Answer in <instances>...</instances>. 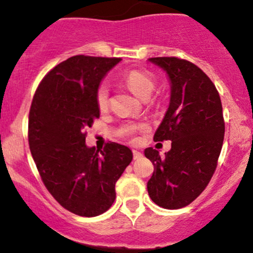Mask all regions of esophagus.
Listing matches in <instances>:
<instances>
[{"label":"esophagus","instance_id":"esophagus-1","mask_svg":"<svg viewBox=\"0 0 253 253\" xmlns=\"http://www.w3.org/2000/svg\"><path fill=\"white\" fill-rule=\"evenodd\" d=\"M141 157H143V153L139 152V151H136V150H133V158L139 159V158H141Z\"/></svg>","mask_w":253,"mask_h":253}]
</instances>
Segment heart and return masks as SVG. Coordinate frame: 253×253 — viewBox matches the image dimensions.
<instances>
[{"mask_svg": "<svg viewBox=\"0 0 253 253\" xmlns=\"http://www.w3.org/2000/svg\"><path fill=\"white\" fill-rule=\"evenodd\" d=\"M124 82L130 91L141 100H147L156 88V77L155 75L149 71L143 70H132L125 74ZM95 100L98 109L103 110L107 108L109 102V86L107 83H101L96 89ZM141 125H128L124 128L125 135H132L136 130L143 129Z\"/></svg>", "mask_w": 253, "mask_h": 253, "instance_id": "obj_1", "label": "heart"}]
</instances>
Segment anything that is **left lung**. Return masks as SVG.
Listing matches in <instances>:
<instances>
[{"label": "left lung", "instance_id": "1", "mask_svg": "<svg viewBox=\"0 0 253 253\" xmlns=\"http://www.w3.org/2000/svg\"><path fill=\"white\" fill-rule=\"evenodd\" d=\"M149 60L170 80L169 108L153 140H171V150L164 157L152 147L145 150L155 167L147 191L159 207L178 210L206 189L216 169L225 134L221 100L195 64L176 57Z\"/></svg>", "mask_w": 253, "mask_h": 253}]
</instances>
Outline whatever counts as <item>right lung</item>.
Here are the masks:
<instances>
[{
    "instance_id": "right-lung-1",
    "label": "right lung",
    "mask_w": 253,
    "mask_h": 253,
    "mask_svg": "<svg viewBox=\"0 0 253 253\" xmlns=\"http://www.w3.org/2000/svg\"><path fill=\"white\" fill-rule=\"evenodd\" d=\"M120 58L74 56L42 78L28 118V144L43 184L65 210L96 216L115 200V183L132 162L127 146L108 143L103 150L85 145L100 118L95 95Z\"/></svg>"
}]
</instances>
